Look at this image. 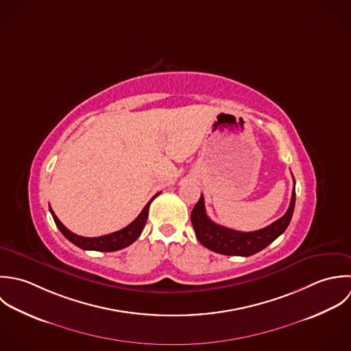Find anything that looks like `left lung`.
Segmentation results:
<instances>
[{"mask_svg": "<svg viewBox=\"0 0 351 351\" xmlns=\"http://www.w3.org/2000/svg\"><path fill=\"white\" fill-rule=\"evenodd\" d=\"M294 180V177H293ZM295 184V181H294ZM295 206V188L291 193L290 206L286 214L271 223L269 226L256 230V232H237L233 229L217 225L213 222L207 214L204 207V197L200 196V200L193 207L191 214L192 226L196 232V237L202 245L221 254L226 256H252L265 246H268L272 241H275L280 234L283 233L293 217Z\"/></svg>", "mask_w": 351, "mask_h": 351, "instance_id": "obj_1", "label": "left lung"}]
</instances>
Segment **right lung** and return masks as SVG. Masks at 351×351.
<instances>
[{"mask_svg":"<svg viewBox=\"0 0 351 351\" xmlns=\"http://www.w3.org/2000/svg\"><path fill=\"white\" fill-rule=\"evenodd\" d=\"M159 193H156L147 204L145 207L143 208V211L140 213V215L130 223L128 225L126 228L114 232L112 234H106V235H102V237H82V235H77V234L72 233L71 230H68L61 222L60 219L56 217V214L53 213L51 207L49 206L50 208V213L53 215V219L57 225V228L60 229V232L64 234V237L66 239H69L72 243H75L76 246L84 249V250H98V252H114V250H119L122 247H126L129 246L130 243H133L138 235L143 232L144 226H145V222H147V218H148V210H149V204L151 202L158 196Z\"/></svg>","mask_w":351,"mask_h":351,"instance_id":"add662e5","label":"right lung"}]
</instances>
